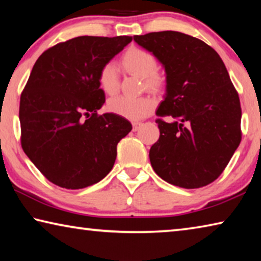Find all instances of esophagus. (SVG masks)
<instances>
[{"label":"esophagus","instance_id":"34e87169","mask_svg":"<svg viewBox=\"0 0 261 261\" xmlns=\"http://www.w3.org/2000/svg\"><path fill=\"white\" fill-rule=\"evenodd\" d=\"M141 126H143V123H140V122L132 123V130H134V131H138Z\"/></svg>","mask_w":261,"mask_h":261}]
</instances>
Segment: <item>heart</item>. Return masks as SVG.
Wrapping results in <instances>:
<instances>
[{
	"mask_svg": "<svg viewBox=\"0 0 261 261\" xmlns=\"http://www.w3.org/2000/svg\"><path fill=\"white\" fill-rule=\"evenodd\" d=\"M156 59L151 53L141 48H130L123 56V65L140 78H145L146 86L152 91H160L165 86V77L156 70ZM99 85L106 94L113 95L120 88L118 69L114 62H107L99 72ZM109 112L130 121H139L148 116L154 108V101L148 96L130 98L118 95L112 98L107 103Z\"/></svg>",
	"mask_w": 261,
	"mask_h": 261,
	"instance_id": "obj_1",
	"label": "heart"
}]
</instances>
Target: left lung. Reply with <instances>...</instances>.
<instances>
[{
  "mask_svg": "<svg viewBox=\"0 0 261 261\" xmlns=\"http://www.w3.org/2000/svg\"><path fill=\"white\" fill-rule=\"evenodd\" d=\"M166 72V94L155 121L160 137L149 149L166 182L198 189L222 174L241 143L240 98L218 53L191 35L163 31L135 35Z\"/></svg>",
  "mask_w": 261,
  "mask_h": 261,
  "instance_id": "8db88e82",
  "label": "left lung"
}]
</instances>
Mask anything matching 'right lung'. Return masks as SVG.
Listing matches in <instances>:
<instances>
[{"instance_id":"right-lung-1","label":"right lung","mask_w":261,"mask_h":261,"mask_svg":"<svg viewBox=\"0 0 261 261\" xmlns=\"http://www.w3.org/2000/svg\"><path fill=\"white\" fill-rule=\"evenodd\" d=\"M132 40L78 37L43 51L20 95L21 147L51 183L83 189L109 174L131 123L105 103L99 72Z\"/></svg>"}]
</instances>
